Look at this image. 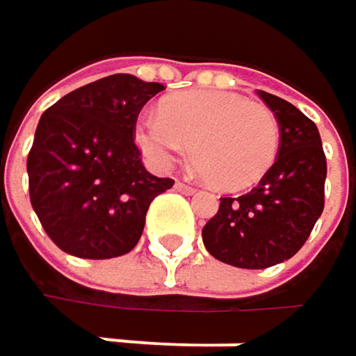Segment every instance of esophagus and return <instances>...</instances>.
<instances>
[{"label":"esophagus","mask_w":356,"mask_h":356,"mask_svg":"<svg viewBox=\"0 0 356 356\" xmlns=\"http://www.w3.org/2000/svg\"><path fill=\"white\" fill-rule=\"evenodd\" d=\"M175 189L181 191V193H185V195L195 193V187H193V185H189V183H183V181H177V183H175Z\"/></svg>","instance_id":"1"}]
</instances>
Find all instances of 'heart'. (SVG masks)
I'll return each instance as SVG.
<instances>
[{
  "label": "heart",
  "mask_w": 356,
  "mask_h": 356,
  "mask_svg": "<svg viewBox=\"0 0 356 356\" xmlns=\"http://www.w3.org/2000/svg\"><path fill=\"white\" fill-rule=\"evenodd\" d=\"M136 142L156 171H167L189 150L210 185L241 191L255 185L276 161L280 123L274 111L222 90H185L136 123Z\"/></svg>",
  "instance_id": "obj_1"
}]
</instances>
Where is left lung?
I'll return each mask as SVG.
<instances>
[{"label":"left lung","instance_id":"left-lung-1","mask_svg":"<svg viewBox=\"0 0 356 356\" xmlns=\"http://www.w3.org/2000/svg\"><path fill=\"white\" fill-rule=\"evenodd\" d=\"M280 123L276 163L239 197H220L202 229L204 245L235 268L261 270L291 259L323 212L325 154L316 123L280 97L257 90Z\"/></svg>","mask_w":356,"mask_h":356}]
</instances>
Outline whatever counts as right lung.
<instances>
[{"label": "right lung", "mask_w": 356, "mask_h": 356, "mask_svg": "<svg viewBox=\"0 0 356 356\" xmlns=\"http://www.w3.org/2000/svg\"><path fill=\"white\" fill-rule=\"evenodd\" d=\"M161 90L129 74L90 82L49 107L29 152V191L51 241L70 255L108 259L138 245L150 202L173 187L134 142L142 107Z\"/></svg>", "instance_id": "add662e5"}]
</instances>
